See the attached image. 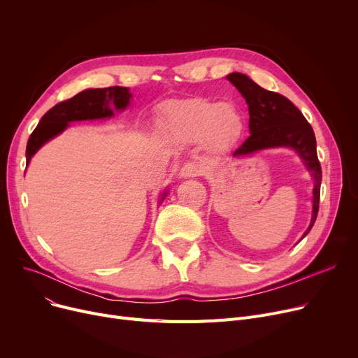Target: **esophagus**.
I'll use <instances>...</instances> for the list:
<instances>
[{"mask_svg": "<svg viewBox=\"0 0 358 358\" xmlns=\"http://www.w3.org/2000/svg\"><path fill=\"white\" fill-rule=\"evenodd\" d=\"M203 174V165L196 161H189L181 166L180 176L182 178H190V177H199Z\"/></svg>", "mask_w": 358, "mask_h": 358, "instance_id": "esophagus-1", "label": "esophagus"}]
</instances>
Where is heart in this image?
<instances>
[{
	"label": "heart",
	"mask_w": 358,
	"mask_h": 358,
	"mask_svg": "<svg viewBox=\"0 0 358 358\" xmlns=\"http://www.w3.org/2000/svg\"><path fill=\"white\" fill-rule=\"evenodd\" d=\"M165 117L176 138L185 142L203 141L213 150L229 148L243 131V116L235 106L204 97L169 104Z\"/></svg>",
	"instance_id": "obj_1"
}]
</instances>
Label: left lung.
<instances>
[{
    "mask_svg": "<svg viewBox=\"0 0 358 358\" xmlns=\"http://www.w3.org/2000/svg\"><path fill=\"white\" fill-rule=\"evenodd\" d=\"M245 99L250 111V134L235 152V158L251 155L257 150L286 146L293 148L303 159L310 171L313 185V210L312 220L302 239L309 234L319 210L321 196L322 169L316 154V139L313 129L305 116L289 99L278 92L264 90L250 77L239 72H232L227 77Z\"/></svg>",
    "mask_w": 358,
    "mask_h": 358,
    "instance_id": "obj_1",
    "label": "left lung"
}]
</instances>
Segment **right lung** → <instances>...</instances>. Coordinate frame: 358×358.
Instances as JSON below:
<instances>
[{
	"label": "right lung",
	"mask_w": 358,
	"mask_h": 358,
	"mask_svg": "<svg viewBox=\"0 0 358 358\" xmlns=\"http://www.w3.org/2000/svg\"><path fill=\"white\" fill-rule=\"evenodd\" d=\"M131 94L126 87H108V88H90L78 92L69 100L61 101L45 113L39 124L36 126L29 138L26 148L27 165L31 157L48 141L56 135L62 134L69 122L77 120H94L111 117V106L116 110H123L129 106ZM166 193H164L162 200Z\"/></svg>",
	"instance_id": "add662e5"
}]
</instances>
